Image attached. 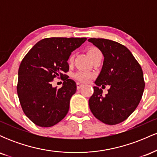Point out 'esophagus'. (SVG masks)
<instances>
[{
	"label": "esophagus",
	"mask_w": 157,
	"mask_h": 157,
	"mask_svg": "<svg viewBox=\"0 0 157 157\" xmlns=\"http://www.w3.org/2000/svg\"><path fill=\"white\" fill-rule=\"evenodd\" d=\"M82 86H83V85L82 84L80 83V82H77V89H80Z\"/></svg>",
	"instance_id": "1"
}]
</instances>
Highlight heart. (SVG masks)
Here are the masks:
<instances>
[{"mask_svg":"<svg viewBox=\"0 0 157 157\" xmlns=\"http://www.w3.org/2000/svg\"><path fill=\"white\" fill-rule=\"evenodd\" d=\"M100 52V50L96 47H91L88 49V55L91 58L92 56L94 55V54L97 53V52ZM69 60H72V57H70ZM92 77V74H91L90 72H88V71H78L75 75V78L77 80L80 82H88L90 79Z\"/></svg>","mask_w":157,"mask_h":157,"instance_id":"b5f03b06","label":"heart"}]
</instances>
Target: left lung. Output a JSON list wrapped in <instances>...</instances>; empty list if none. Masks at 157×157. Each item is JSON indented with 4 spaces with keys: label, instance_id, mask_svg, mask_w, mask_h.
I'll use <instances>...</instances> for the list:
<instances>
[{
    "label": "left lung",
    "instance_id": "8db88e82",
    "mask_svg": "<svg viewBox=\"0 0 157 157\" xmlns=\"http://www.w3.org/2000/svg\"><path fill=\"white\" fill-rule=\"evenodd\" d=\"M102 52L103 65L94 86L89 105L94 116L108 124L123 122L134 111L141 100L144 89L143 72L131 52L123 45L111 40L90 38ZM110 86L108 94L102 95L99 86Z\"/></svg>",
    "mask_w": 157,
    "mask_h": 157
}]
</instances>
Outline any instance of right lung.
<instances>
[{"instance_id":"1","label":"right lung","mask_w":157,"mask_h":157,"mask_svg":"<svg viewBox=\"0 0 157 157\" xmlns=\"http://www.w3.org/2000/svg\"><path fill=\"white\" fill-rule=\"evenodd\" d=\"M86 37H48L32 47L21 61L17 91L26 116L35 125L52 127L63 119L69 109L70 99L77 85L68 79V60ZM56 76L64 80L57 90L51 82Z\"/></svg>"}]
</instances>
